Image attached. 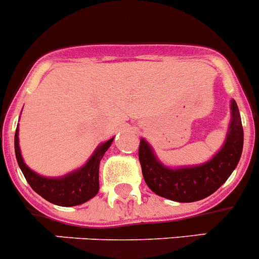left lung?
I'll list each match as a JSON object with an SVG mask.
<instances>
[{
    "mask_svg": "<svg viewBox=\"0 0 259 259\" xmlns=\"http://www.w3.org/2000/svg\"><path fill=\"white\" fill-rule=\"evenodd\" d=\"M232 122L224 147L207 163L169 169L160 164L144 139L139 144V162L148 187L165 199L193 202L214 193L237 167L243 150V126L237 102L232 101Z\"/></svg>",
    "mask_w": 259,
    "mask_h": 259,
    "instance_id": "left-lung-1",
    "label": "left lung"
}]
</instances>
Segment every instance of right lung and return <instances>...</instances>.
Masks as SVG:
<instances>
[{"label":"right lung","instance_id":"1","mask_svg":"<svg viewBox=\"0 0 259 259\" xmlns=\"http://www.w3.org/2000/svg\"><path fill=\"white\" fill-rule=\"evenodd\" d=\"M114 138L102 143L91 159L76 172L63 178H45L36 175L26 167L20 153L19 148V129L15 133V154L17 163L22 170V175L26 178L30 187L40 195L42 199L59 206H76L89 201L99 192V167L100 160L104 157L105 152L109 149Z\"/></svg>","mask_w":259,"mask_h":259}]
</instances>
